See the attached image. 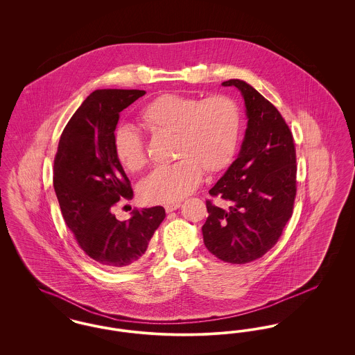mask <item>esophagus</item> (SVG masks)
I'll use <instances>...</instances> for the list:
<instances>
[{
    "label": "esophagus",
    "mask_w": 355,
    "mask_h": 355,
    "mask_svg": "<svg viewBox=\"0 0 355 355\" xmlns=\"http://www.w3.org/2000/svg\"><path fill=\"white\" fill-rule=\"evenodd\" d=\"M180 206H181L180 202L168 203V205H165V210H166V213H171V211L180 209Z\"/></svg>",
    "instance_id": "obj_1"
}]
</instances>
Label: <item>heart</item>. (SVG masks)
<instances>
[{
	"instance_id": "b5f03b06",
	"label": "heart",
	"mask_w": 355,
	"mask_h": 355,
	"mask_svg": "<svg viewBox=\"0 0 355 355\" xmlns=\"http://www.w3.org/2000/svg\"><path fill=\"white\" fill-rule=\"evenodd\" d=\"M142 125L155 137H173L170 166L154 170L138 187L148 203H175L193 193L206 174H217L230 166L236 157L241 129V109L227 96L207 98L162 94L139 113ZM119 164L130 173L144 169L148 157L141 135L122 125L113 135Z\"/></svg>"
}]
</instances>
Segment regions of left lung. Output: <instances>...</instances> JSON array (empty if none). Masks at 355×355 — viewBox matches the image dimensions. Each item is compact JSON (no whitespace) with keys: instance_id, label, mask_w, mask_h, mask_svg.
<instances>
[{"instance_id":"1","label":"left lung","mask_w":355,"mask_h":355,"mask_svg":"<svg viewBox=\"0 0 355 355\" xmlns=\"http://www.w3.org/2000/svg\"><path fill=\"white\" fill-rule=\"evenodd\" d=\"M243 101L248 128L233 164L209 193L229 203L206 201L202 226L207 250L229 263H248L277 243L295 198V149L277 107L242 80H229Z\"/></svg>"}]
</instances>
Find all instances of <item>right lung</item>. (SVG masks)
<instances>
[{
  "instance_id": "obj_1",
  "label": "right lung",
  "mask_w": 355,
  "mask_h": 355,
  "mask_svg": "<svg viewBox=\"0 0 355 355\" xmlns=\"http://www.w3.org/2000/svg\"><path fill=\"white\" fill-rule=\"evenodd\" d=\"M145 90H94L64 129L54 159L53 185L64 220L85 253L110 270L142 262L165 209L135 210L119 220L113 206L132 200L130 181L119 164L113 135L119 113Z\"/></svg>"
}]
</instances>
